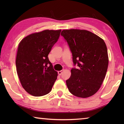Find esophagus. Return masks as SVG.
<instances>
[{
    "label": "esophagus",
    "instance_id": "34e87169",
    "mask_svg": "<svg viewBox=\"0 0 124 124\" xmlns=\"http://www.w3.org/2000/svg\"><path fill=\"white\" fill-rule=\"evenodd\" d=\"M63 70H60V71H58V74H59V75H62V73L63 72Z\"/></svg>",
    "mask_w": 124,
    "mask_h": 124
}]
</instances>
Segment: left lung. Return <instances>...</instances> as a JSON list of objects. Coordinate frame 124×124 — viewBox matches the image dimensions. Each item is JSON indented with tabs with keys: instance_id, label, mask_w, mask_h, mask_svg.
Instances as JSON below:
<instances>
[{
	"instance_id": "1",
	"label": "left lung",
	"mask_w": 124,
	"mask_h": 124,
	"mask_svg": "<svg viewBox=\"0 0 124 124\" xmlns=\"http://www.w3.org/2000/svg\"><path fill=\"white\" fill-rule=\"evenodd\" d=\"M61 35L67 42L72 53L74 66L66 80L70 92L76 96L86 98L98 91L108 66L106 43L102 38L85 30H64Z\"/></svg>"
}]
</instances>
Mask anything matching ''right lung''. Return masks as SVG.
<instances>
[{
    "label": "right lung",
    "instance_id": "1",
    "mask_svg": "<svg viewBox=\"0 0 124 124\" xmlns=\"http://www.w3.org/2000/svg\"><path fill=\"white\" fill-rule=\"evenodd\" d=\"M61 30H46L23 38L18 46L16 67L21 85L29 94L43 96L52 90L57 72L48 55Z\"/></svg>",
    "mask_w": 124,
    "mask_h": 124
}]
</instances>
